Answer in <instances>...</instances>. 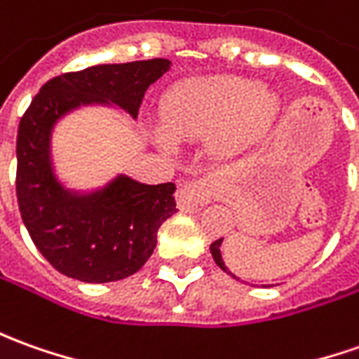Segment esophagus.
Wrapping results in <instances>:
<instances>
[{"label":"esophagus","instance_id":"1","mask_svg":"<svg viewBox=\"0 0 359 359\" xmlns=\"http://www.w3.org/2000/svg\"><path fill=\"white\" fill-rule=\"evenodd\" d=\"M212 194V184L208 180H194L189 182L184 189L179 190V196H177V204H179V210L182 212H198L202 204H206L210 200Z\"/></svg>","mask_w":359,"mask_h":359}]
</instances>
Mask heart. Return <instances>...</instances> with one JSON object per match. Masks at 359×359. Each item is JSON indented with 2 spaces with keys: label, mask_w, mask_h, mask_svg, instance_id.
Wrapping results in <instances>:
<instances>
[{
  "label": "heart",
  "mask_w": 359,
  "mask_h": 359,
  "mask_svg": "<svg viewBox=\"0 0 359 359\" xmlns=\"http://www.w3.org/2000/svg\"><path fill=\"white\" fill-rule=\"evenodd\" d=\"M281 111L279 96L255 80L236 74L190 78L170 88L161 104L163 129L157 145L167 151L175 141L206 137L216 157H233L263 139Z\"/></svg>",
  "instance_id": "1"
}]
</instances>
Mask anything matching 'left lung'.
Here are the masks:
<instances>
[{
	"mask_svg": "<svg viewBox=\"0 0 359 359\" xmlns=\"http://www.w3.org/2000/svg\"><path fill=\"white\" fill-rule=\"evenodd\" d=\"M222 240H224V238H220V240H216V241H214V243H212V245H210V253H212V257H214V262H216V265H218V267H220L222 271H224V273H228V275H231V277H233V279H238V277H236V275H233V273H231L230 269H228V267H226V263H224V259H222V251H220ZM238 281H240V279H238Z\"/></svg>",
	"mask_w": 359,
	"mask_h": 359,
	"instance_id": "1",
	"label": "left lung"
}]
</instances>
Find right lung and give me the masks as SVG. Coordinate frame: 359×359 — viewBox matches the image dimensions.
Listing matches in <instances>:
<instances>
[{
  "mask_svg": "<svg viewBox=\"0 0 359 359\" xmlns=\"http://www.w3.org/2000/svg\"><path fill=\"white\" fill-rule=\"evenodd\" d=\"M167 58L96 65L48 80L17 131V202L36 250L58 273L111 283L137 273L157 245L161 224L177 212L175 182L143 184L118 175L92 190L68 189L53 161V131L86 106H118L135 119Z\"/></svg>",
  "mask_w": 359,
  "mask_h": 359,
  "instance_id": "1",
  "label": "right lung"
}]
</instances>
